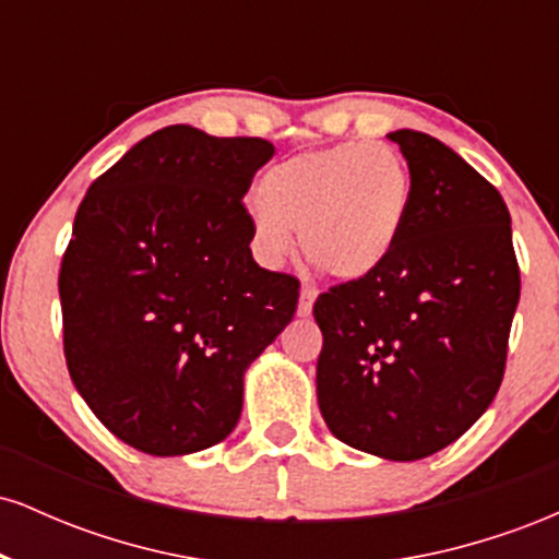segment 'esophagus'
I'll use <instances>...</instances> for the list:
<instances>
[{
	"instance_id": "1",
	"label": "esophagus",
	"mask_w": 559,
	"mask_h": 559,
	"mask_svg": "<svg viewBox=\"0 0 559 559\" xmlns=\"http://www.w3.org/2000/svg\"><path fill=\"white\" fill-rule=\"evenodd\" d=\"M318 299V288L316 286H301L299 288V305H297V316L299 318H307L312 312V305H316Z\"/></svg>"
}]
</instances>
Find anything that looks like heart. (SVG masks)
<instances>
[{
  "label": "heart",
  "instance_id": "b5f03b06",
  "mask_svg": "<svg viewBox=\"0 0 559 559\" xmlns=\"http://www.w3.org/2000/svg\"><path fill=\"white\" fill-rule=\"evenodd\" d=\"M258 199L249 226L262 258L281 260L299 234L312 271L362 281L400 247L413 213V173L394 146L344 141L267 168Z\"/></svg>",
  "mask_w": 559,
  "mask_h": 559
}]
</instances>
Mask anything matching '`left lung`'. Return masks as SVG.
Instances as JSON below:
<instances>
[{
    "instance_id": "8db88e82",
    "label": "left lung",
    "mask_w": 559,
    "mask_h": 559,
    "mask_svg": "<svg viewBox=\"0 0 559 559\" xmlns=\"http://www.w3.org/2000/svg\"><path fill=\"white\" fill-rule=\"evenodd\" d=\"M413 213L381 271L320 294L318 404L344 444L413 463L457 441L497 396L521 299L502 194L428 133H389Z\"/></svg>"
}]
</instances>
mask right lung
Returning <instances> with one entry per match:
<instances>
[{"instance_id": "obj_1", "label": "right lung", "mask_w": 559, "mask_h": 559, "mask_svg": "<svg viewBox=\"0 0 559 559\" xmlns=\"http://www.w3.org/2000/svg\"><path fill=\"white\" fill-rule=\"evenodd\" d=\"M265 139L168 126L88 186L60 267L73 386L155 457L223 441L243 373L297 312L299 281L260 267L241 199Z\"/></svg>"}]
</instances>
